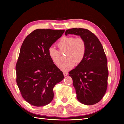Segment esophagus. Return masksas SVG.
<instances>
[{
    "label": "esophagus",
    "mask_w": 124,
    "mask_h": 124,
    "mask_svg": "<svg viewBox=\"0 0 124 124\" xmlns=\"http://www.w3.org/2000/svg\"><path fill=\"white\" fill-rule=\"evenodd\" d=\"M63 75H64V76H67V75L68 74V72H63Z\"/></svg>",
    "instance_id": "esophagus-1"
}]
</instances>
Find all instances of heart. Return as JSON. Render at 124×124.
<instances>
[{
    "label": "heart",
    "mask_w": 124,
    "mask_h": 124,
    "mask_svg": "<svg viewBox=\"0 0 124 124\" xmlns=\"http://www.w3.org/2000/svg\"><path fill=\"white\" fill-rule=\"evenodd\" d=\"M59 51L53 47L48 50V56L51 61L56 66L61 62V54L65 53L66 59L59 65V68L63 71H67L73 68L75 65L81 63L85 57L86 52V43L82 37L63 36L57 43Z\"/></svg>",
    "instance_id": "b5f03b06"
}]
</instances>
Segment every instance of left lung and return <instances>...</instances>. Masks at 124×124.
<instances>
[{
  "label": "left lung",
  "mask_w": 124,
  "mask_h": 124,
  "mask_svg": "<svg viewBox=\"0 0 124 124\" xmlns=\"http://www.w3.org/2000/svg\"><path fill=\"white\" fill-rule=\"evenodd\" d=\"M65 34L80 36L86 43L83 61L69 72L77 99L86 105L98 103L107 91L108 75L107 58L102 44L94 33L87 29H67Z\"/></svg>",
  "instance_id": "obj_1"
}]
</instances>
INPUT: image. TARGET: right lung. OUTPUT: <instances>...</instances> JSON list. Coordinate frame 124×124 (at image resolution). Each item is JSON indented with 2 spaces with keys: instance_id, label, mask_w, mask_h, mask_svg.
Returning <instances> with one entry per match:
<instances>
[{
  "instance_id": "add662e5",
  "label": "right lung",
  "mask_w": 124,
  "mask_h": 124,
  "mask_svg": "<svg viewBox=\"0 0 124 124\" xmlns=\"http://www.w3.org/2000/svg\"><path fill=\"white\" fill-rule=\"evenodd\" d=\"M64 30L38 29L26 37L16 66V83L23 98L36 107L50 103L53 88L62 81V71L52 62L48 50Z\"/></svg>"
}]
</instances>
